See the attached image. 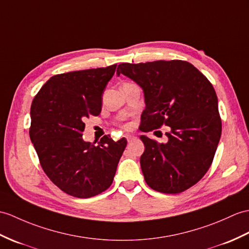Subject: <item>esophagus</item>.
I'll use <instances>...</instances> for the list:
<instances>
[{"mask_svg": "<svg viewBox=\"0 0 249 249\" xmlns=\"http://www.w3.org/2000/svg\"><path fill=\"white\" fill-rule=\"evenodd\" d=\"M126 139H127V141H128V143H130L134 140H136L137 137H135L134 135H126Z\"/></svg>", "mask_w": 249, "mask_h": 249, "instance_id": "1", "label": "esophagus"}]
</instances>
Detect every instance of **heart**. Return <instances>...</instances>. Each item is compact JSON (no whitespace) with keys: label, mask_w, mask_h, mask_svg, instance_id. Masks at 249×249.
<instances>
[{"label":"heart","mask_w":249,"mask_h":249,"mask_svg":"<svg viewBox=\"0 0 249 249\" xmlns=\"http://www.w3.org/2000/svg\"><path fill=\"white\" fill-rule=\"evenodd\" d=\"M124 127H125V128H128L129 125H128V124H125V125H124Z\"/></svg>","instance_id":"heart-1"}]
</instances>
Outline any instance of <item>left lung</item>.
<instances>
[{"instance_id": "1", "label": "left lung", "mask_w": 249, "mask_h": 249, "mask_svg": "<svg viewBox=\"0 0 249 249\" xmlns=\"http://www.w3.org/2000/svg\"><path fill=\"white\" fill-rule=\"evenodd\" d=\"M123 74L141 87L145 98L142 131L171 127L169 141L140 139L145 151L140 158L148 187L176 194L197 183L209 170L222 134L217 96L203 73L183 60L121 63Z\"/></svg>"}]
</instances>
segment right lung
Returning <instances> with one entry per match:
<instances>
[{"label": "right lung", "mask_w": 249, "mask_h": 249, "mask_svg": "<svg viewBox=\"0 0 249 249\" xmlns=\"http://www.w3.org/2000/svg\"><path fill=\"white\" fill-rule=\"evenodd\" d=\"M117 65L57 74L35 96L31 141L44 173L63 192L89 198L111 186L126 147L103 137L97 145L83 139L84 121L102 110V94Z\"/></svg>", "instance_id": "right-lung-1"}]
</instances>
